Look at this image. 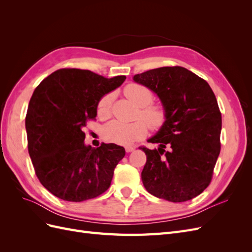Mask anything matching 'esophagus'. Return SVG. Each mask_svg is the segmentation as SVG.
<instances>
[{
  "mask_svg": "<svg viewBox=\"0 0 252 252\" xmlns=\"http://www.w3.org/2000/svg\"><path fill=\"white\" fill-rule=\"evenodd\" d=\"M135 148L134 147H126L125 148V150H126V152L128 154V152H131V151H133Z\"/></svg>",
  "mask_w": 252,
  "mask_h": 252,
  "instance_id": "1",
  "label": "esophagus"
}]
</instances>
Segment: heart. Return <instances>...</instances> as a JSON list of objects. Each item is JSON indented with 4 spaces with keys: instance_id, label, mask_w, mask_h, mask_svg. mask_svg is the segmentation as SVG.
<instances>
[{
    "instance_id": "obj_1",
    "label": "heart",
    "mask_w": 252,
    "mask_h": 252,
    "mask_svg": "<svg viewBox=\"0 0 252 252\" xmlns=\"http://www.w3.org/2000/svg\"><path fill=\"white\" fill-rule=\"evenodd\" d=\"M124 94L129 101L141 107L138 118L146 121L152 129H158L164 125L167 119L166 109L163 105L151 104L154 101V94L149 88L135 83L129 84L124 88ZM112 98V94H108L98 101L96 107L98 117L106 118L109 116ZM144 122L136 121L134 123L125 124L119 121H112L104 126L103 138L114 144L129 146L146 136L148 127L147 123Z\"/></svg>"
}]
</instances>
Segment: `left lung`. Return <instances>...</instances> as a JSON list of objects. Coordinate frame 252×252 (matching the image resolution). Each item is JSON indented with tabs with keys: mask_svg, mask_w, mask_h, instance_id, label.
I'll use <instances>...</instances> for the list:
<instances>
[{
	"mask_svg": "<svg viewBox=\"0 0 252 252\" xmlns=\"http://www.w3.org/2000/svg\"><path fill=\"white\" fill-rule=\"evenodd\" d=\"M161 100L167 119L148 140L158 149L140 147L147 157L142 181L159 199L180 203L201 194L210 184L220 150L222 116L209 84L181 66L135 74Z\"/></svg>",
	"mask_w": 252,
	"mask_h": 252,
	"instance_id": "obj_1",
	"label": "left lung"
}]
</instances>
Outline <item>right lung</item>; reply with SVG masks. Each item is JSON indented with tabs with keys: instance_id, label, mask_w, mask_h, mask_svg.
<instances>
[{
	"instance_id": "1",
	"label": "right lung",
	"mask_w": 252,
	"mask_h": 252,
	"mask_svg": "<svg viewBox=\"0 0 252 252\" xmlns=\"http://www.w3.org/2000/svg\"><path fill=\"white\" fill-rule=\"evenodd\" d=\"M125 79L63 68L34 89L25 119L28 152L41 184L59 199L83 202L109 188L125 149L105 143L86 146L82 129L95 119L101 97Z\"/></svg>"
}]
</instances>
